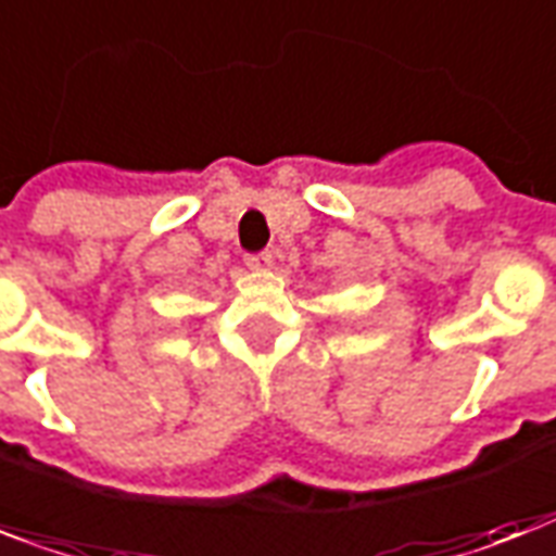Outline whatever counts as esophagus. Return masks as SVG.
<instances>
[{"label": "esophagus", "mask_w": 556, "mask_h": 556, "mask_svg": "<svg viewBox=\"0 0 556 556\" xmlns=\"http://www.w3.org/2000/svg\"><path fill=\"white\" fill-rule=\"evenodd\" d=\"M270 262H274V256H270L268 250L265 253H253V256H248V265L250 268H270Z\"/></svg>", "instance_id": "obj_1"}]
</instances>
